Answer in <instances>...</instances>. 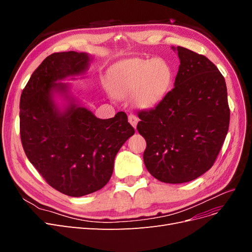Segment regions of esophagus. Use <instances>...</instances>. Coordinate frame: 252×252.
Here are the masks:
<instances>
[{
	"instance_id": "34e87169",
	"label": "esophagus",
	"mask_w": 252,
	"mask_h": 252,
	"mask_svg": "<svg viewBox=\"0 0 252 252\" xmlns=\"http://www.w3.org/2000/svg\"><path fill=\"white\" fill-rule=\"evenodd\" d=\"M128 122L129 123H130L131 125H132V127H136V124H138V122H139V119L136 118L133 113H130L128 116Z\"/></svg>"
}]
</instances>
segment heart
<instances>
[{"label": "heart", "instance_id": "b5f03b06", "mask_svg": "<svg viewBox=\"0 0 252 252\" xmlns=\"http://www.w3.org/2000/svg\"><path fill=\"white\" fill-rule=\"evenodd\" d=\"M171 78L170 67L162 60L131 59L114 69L111 90L118 97L134 93V104L140 108H148L163 97Z\"/></svg>", "mask_w": 252, "mask_h": 252}]
</instances>
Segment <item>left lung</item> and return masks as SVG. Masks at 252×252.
Wrapping results in <instances>:
<instances>
[{"label":"left lung","mask_w":252,"mask_h":252,"mask_svg":"<svg viewBox=\"0 0 252 252\" xmlns=\"http://www.w3.org/2000/svg\"><path fill=\"white\" fill-rule=\"evenodd\" d=\"M174 87L155 108L140 110L136 129L146 140L143 158L157 180L193 181L215 164L229 128L225 79L209 59L178 46Z\"/></svg>","instance_id":"left-lung-1"}]
</instances>
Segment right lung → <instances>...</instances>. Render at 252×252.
<instances>
[{"label":"right lung","instance_id":"obj_1","mask_svg":"<svg viewBox=\"0 0 252 252\" xmlns=\"http://www.w3.org/2000/svg\"><path fill=\"white\" fill-rule=\"evenodd\" d=\"M86 53L56 52L32 74L20 100L23 149L47 184L69 196H83L103 188L111 178L118 151L134 133L127 114L101 120L71 104L64 112L52 102V90L66 93L56 83L88 67Z\"/></svg>","mask_w":252,"mask_h":252}]
</instances>
